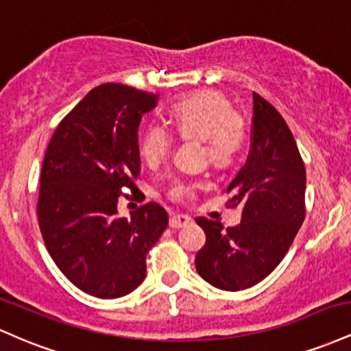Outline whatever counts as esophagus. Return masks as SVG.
Instances as JSON below:
<instances>
[{"mask_svg":"<svg viewBox=\"0 0 351 351\" xmlns=\"http://www.w3.org/2000/svg\"><path fill=\"white\" fill-rule=\"evenodd\" d=\"M189 223H191V217L186 215H173L170 217V228H173V229L184 228V226H188Z\"/></svg>","mask_w":351,"mask_h":351,"instance_id":"esophagus-1","label":"esophagus"}]
</instances>
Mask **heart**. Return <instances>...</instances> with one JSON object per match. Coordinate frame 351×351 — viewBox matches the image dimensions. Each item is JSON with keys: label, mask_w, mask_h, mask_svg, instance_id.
Here are the masks:
<instances>
[{"label": "heart", "mask_w": 351, "mask_h": 351, "mask_svg": "<svg viewBox=\"0 0 351 351\" xmlns=\"http://www.w3.org/2000/svg\"><path fill=\"white\" fill-rule=\"evenodd\" d=\"M170 122L183 136H199L201 150L216 167H228L243 152L247 128L245 120L223 92L196 90L183 95L171 104ZM173 145V134L160 123L148 125L138 142V152L150 167L162 163ZM203 186L199 181L176 180L168 189L173 201L195 198Z\"/></svg>", "instance_id": "1"}]
</instances>
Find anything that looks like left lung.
<instances>
[{
	"label": "left lung",
	"mask_w": 351,
	"mask_h": 351,
	"mask_svg": "<svg viewBox=\"0 0 351 351\" xmlns=\"http://www.w3.org/2000/svg\"><path fill=\"white\" fill-rule=\"evenodd\" d=\"M252 143L247 162L228 186L229 204L243 206L241 224L196 217L206 244L196 271L221 291H244L271 274L291 247L305 217V165L291 128L254 92Z\"/></svg>",
	"instance_id": "left-lung-1"
}]
</instances>
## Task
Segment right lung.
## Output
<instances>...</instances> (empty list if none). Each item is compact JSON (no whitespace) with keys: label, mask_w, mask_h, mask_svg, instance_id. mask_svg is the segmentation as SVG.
Listing matches in <instances>:
<instances>
[{"label":"right lung","mask_w":351,"mask_h":351,"mask_svg":"<svg viewBox=\"0 0 351 351\" xmlns=\"http://www.w3.org/2000/svg\"><path fill=\"white\" fill-rule=\"evenodd\" d=\"M158 95L102 84L62 119L41 170L38 221L47 252L75 287L119 299L147 276V252L168 226L158 203L117 215L123 186L140 173L138 127Z\"/></svg>","instance_id":"1"}]
</instances>
